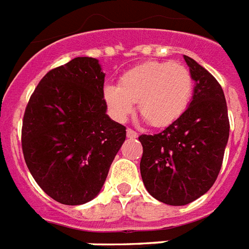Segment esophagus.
Returning a JSON list of instances; mask_svg holds the SVG:
<instances>
[{
	"mask_svg": "<svg viewBox=\"0 0 249 249\" xmlns=\"http://www.w3.org/2000/svg\"><path fill=\"white\" fill-rule=\"evenodd\" d=\"M126 137L130 139H135L138 138V133L133 130V129H126Z\"/></svg>",
	"mask_w": 249,
	"mask_h": 249,
	"instance_id": "34e87169",
	"label": "esophagus"
}]
</instances>
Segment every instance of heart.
<instances>
[{
	"label": "heart",
	"mask_w": 249,
	"mask_h": 249,
	"mask_svg": "<svg viewBox=\"0 0 249 249\" xmlns=\"http://www.w3.org/2000/svg\"><path fill=\"white\" fill-rule=\"evenodd\" d=\"M193 76L185 66L170 61H148L120 78V84L105 87L104 98L111 115L125 121L138 102L149 124L162 128L180 118L193 96Z\"/></svg>",
	"instance_id": "heart-1"
}]
</instances>
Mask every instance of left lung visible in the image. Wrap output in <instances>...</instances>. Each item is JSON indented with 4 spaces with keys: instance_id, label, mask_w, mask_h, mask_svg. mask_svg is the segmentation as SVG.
<instances>
[{
    "instance_id": "left-lung-1",
    "label": "left lung",
    "mask_w": 249,
    "mask_h": 249,
    "mask_svg": "<svg viewBox=\"0 0 249 249\" xmlns=\"http://www.w3.org/2000/svg\"><path fill=\"white\" fill-rule=\"evenodd\" d=\"M195 80L193 96L180 118L159 134H142L141 175L157 201L184 206L213 185L229 139L223 88L205 68L184 54Z\"/></svg>"
}]
</instances>
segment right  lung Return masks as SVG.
Listing matches in <instances>:
<instances>
[{
  "instance_id": "1",
  "label": "right lung",
  "mask_w": 249,
  "mask_h": 249,
  "mask_svg": "<svg viewBox=\"0 0 249 249\" xmlns=\"http://www.w3.org/2000/svg\"><path fill=\"white\" fill-rule=\"evenodd\" d=\"M104 83L97 58L75 57L48 71L26 106V166L62 205H83L98 196L126 137L124 125L106 114Z\"/></svg>"
}]
</instances>
